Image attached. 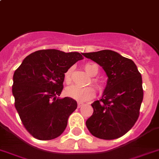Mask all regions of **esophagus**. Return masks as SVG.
Masks as SVG:
<instances>
[{
  "label": "esophagus",
  "mask_w": 159,
  "mask_h": 159,
  "mask_svg": "<svg viewBox=\"0 0 159 159\" xmlns=\"http://www.w3.org/2000/svg\"><path fill=\"white\" fill-rule=\"evenodd\" d=\"M82 106H83V102H78V103H77V107H78V108L82 107Z\"/></svg>",
  "instance_id": "1"
}]
</instances>
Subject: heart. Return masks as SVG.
Listing matches in <instances>:
<instances>
[{
    "mask_svg": "<svg viewBox=\"0 0 159 159\" xmlns=\"http://www.w3.org/2000/svg\"><path fill=\"white\" fill-rule=\"evenodd\" d=\"M84 69L86 73L91 77H94L98 73V65L94 63H92V62L86 63L84 65ZM71 73L72 69H69L65 73V82L66 83H69L71 82ZM92 83L94 84V86L98 90H100L102 88L101 82L97 79L92 80ZM65 94L69 98L77 100L78 102H85V101H88V100L91 99L92 98H94V94H95V90L91 86L80 87V86H75V85H72L65 89Z\"/></svg>",
    "mask_w": 159,
    "mask_h": 159,
    "instance_id": "1",
    "label": "heart"
}]
</instances>
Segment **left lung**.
I'll return each instance as SVG.
<instances>
[{
    "label": "left lung",
    "mask_w": 159,
    "mask_h": 159,
    "mask_svg": "<svg viewBox=\"0 0 159 159\" xmlns=\"http://www.w3.org/2000/svg\"><path fill=\"white\" fill-rule=\"evenodd\" d=\"M99 65L107 76L102 98L91 104L86 122L92 135L104 140L122 137L135 125L143 100L142 78L132 60L111 50L82 53Z\"/></svg>",
    "instance_id": "8db88e82"
}]
</instances>
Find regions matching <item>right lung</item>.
I'll return each instance as SVG.
<instances>
[{
	"mask_svg": "<svg viewBox=\"0 0 159 159\" xmlns=\"http://www.w3.org/2000/svg\"><path fill=\"white\" fill-rule=\"evenodd\" d=\"M82 59L77 52L39 50L27 56L14 72L12 92L16 110L24 127L36 139H54L65 131L77 103L58 96L65 73Z\"/></svg>",
	"mask_w": 159,
	"mask_h": 159,
	"instance_id": "1",
	"label": "right lung"
}]
</instances>
